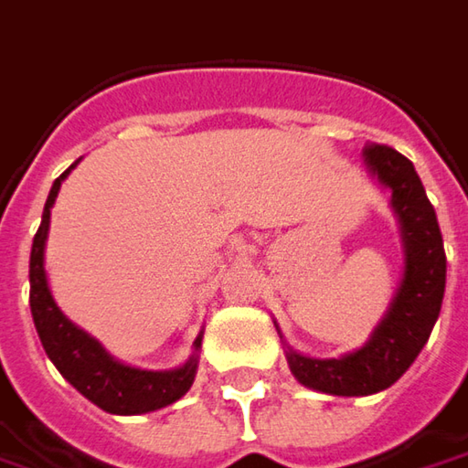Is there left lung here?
<instances>
[{"mask_svg": "<svg viewBox=\"0 0 468 468\" xmlns=\"http://www.w3.org/2000/svg\"><path fill=\"white\" fill-rule=\"evenodd\" d=\"M364 159L369 173L393 194L390 207L400 225L406 270L388 314L358 351L340 358L285 351L295 379L330 396H372L398 382L430 340L445 295L442 233L414 165L382 144L364 146Z\"/></svg>", "mask_w": 468, "mask_h": 468, "instance_id": "8db88e82", "label": "left lung"}]
</instances>
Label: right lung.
I'll return each mask as SVG.
<instances>
[{
	"mask_svg": "<svg viewBox=\"0 0 468 468\" xmlns=\"http://www.w3.org/2000/svg\"><path fill=\"white\" fill-rule=\"evenodd\" d=\"M75 165H70V170ZM70 170H65L54 180L49 198L44 204V214H41V228L33 238L31 314L36 333L41 337V346L51 358V364L59 369V375L65 377L80 396H86L91 403H96L99 409H104L110 414H122V417L165 409L191 390L198 356L194 354L183 367L167 369V372H149V369L125 367V364L114 361L112 356L101 348L99 340H93L89 333L75 327L51 298L47 270H44V249H47L54 198L59 194V186L70 175ZM198 346H201V335L196 337V351H198Z\"/></svg>",
	"mask_w": 468,
	"mask_h": 468,
	"instance_id": "1",
	"label": "right lung"
}]
</instances>
